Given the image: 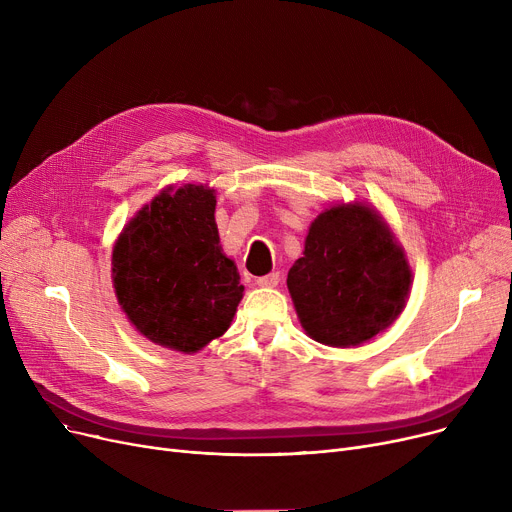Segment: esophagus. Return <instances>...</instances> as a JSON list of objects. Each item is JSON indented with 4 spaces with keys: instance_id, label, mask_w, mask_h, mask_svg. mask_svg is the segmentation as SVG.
Listing matches in <instances>:
<instances>
[{
    "instance_id": "1",
    "label": "esophagus",
    "mask_w": 512,
    "mask_h": 512,
    "mask_svg": "<svg viewBox=\"0 0 512 512\" xmlns=\"http://www.w3.org/2000/svg\"><path fill=\"white\" fill-rule=\"evenodd\" d=\"M278 282H280L278 274H267V276H261L255 280V284L261 288H274V286H278Z\"/></svg>"
}]
</instances>
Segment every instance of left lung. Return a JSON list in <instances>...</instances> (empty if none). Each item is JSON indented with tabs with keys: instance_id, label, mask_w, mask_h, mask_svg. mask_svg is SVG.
<instances>
[{
	"instance_id": "left-lung-1",
	"label": "left lung",
	"mask_w": 512,
	"mask_h": 512,
	"mask_svg": "<svg viewBox=\"0 0 512 512\" xmlns=\"http://www.w3.org/2000/svg\"><path fill=\"white\" fill-rule=\"evenodd\" d=\"M288 292L309 338L334 348L369 342L402 313L413 272L396 234L369 203H336L311 222Z\"/></svg>"
}]
</instances>
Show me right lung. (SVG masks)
Masks as SVG:
<instances>
[{"instance_id":"add662e5","label":"right lung","mask_w":512,"mask_h":512,"mask_svg":"<svg viewBox=\"0 0 512 512\" xmlns=\"http://www.w3.org/2000/svg\"><path fill=\"white\" fill-rule=\"evenodd\" d=\"M215 188L166 186L124 226L112 282L128 321L149 342L193 355L232 324L245 286L224 255Z\"/></svg>"}]
</instances>
